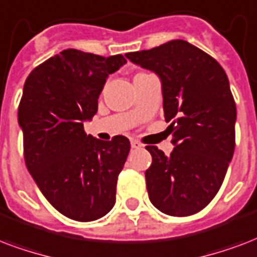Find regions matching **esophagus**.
Instances as JSON below:
<instances>
[{"instance_id": "esophagus-1", "label": "esophagus", "mask_w": 257, "mask_h": 257, "mask_svg": "<svg viewBox=\"0 0 257 257\" xmlns=\"http://www.w3.org/2000/svg\"><path fill=\"white\" fill-rule=\"evenodd\" d=\"M131 147H133V149H142L143 145L139 142V141H135V139H133V141H131Z\"/></svg>"}]
</instances>
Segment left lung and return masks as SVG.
Here are the masks:
<instances>
[{"label":"left lung","instance_id":"obj_1","mask_svg":"<svg viewBox=\"0 0 257 257\" xmlns=\"http://www.w3.org/2000/svg\"><path fill=\"white\" fill-rule=\"evenodd\" d=\"M160 76L164 112L174 149L146 146L153 162L146 186L151 204L170 216L200 212L213 200L234 151L236 103L222 67L184 40L126 55Z\"/></svg>","mask_w":257,"mask_h":257}]
</instances>
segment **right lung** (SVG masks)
I'll list each match as a JSON object with an SVG mask.
<instances>
[{
    "instance_id": "add662e5",
    "label": "right lung",
    "mask_w": 257,
    "mask_h": 257,
    "mask_svg": "<svg viewBox=\"0 0 257 257\" xmlns=\"http://www.w3.org/2000/svg\"><path fill=\"white\" fill-rule=\"evenodd\" d=\"M126 63L122 55L65 49L36 67L24 84L19 123L27 168L49 204L76 221L97 220L115 204L130 141L93 138L83 122L96 114L107 76Z\"/></svg>"
}]
</instances>
